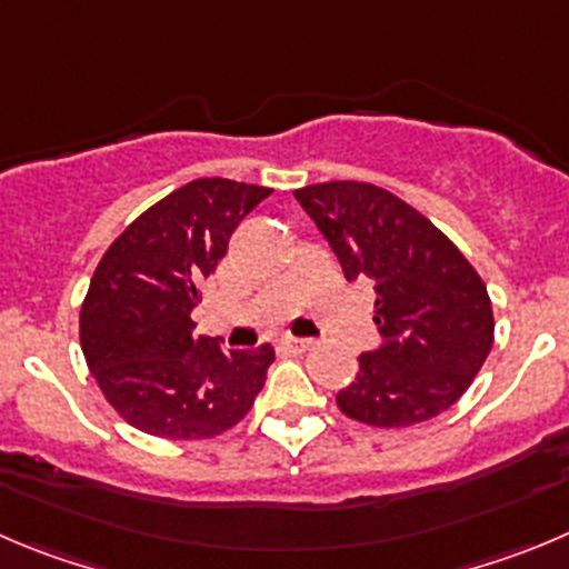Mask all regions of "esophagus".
Wrapping results in <instances>:
<instances>
[{
    "mask_svg": "<svg viewBox=\"0 0 569 569\" xmlns=\"http://www.w3.org/2000/svg\"><path fill=\"white\" fill-rule=\"evenodd\" d=\"M286 348H291L295 353H302V350H309L315 345V339H306V337H286L283 339Z\"/></svg>",
    "mask_w": 569,
    "mask_h": 569,
    "instance_id": "esophagus-1",
    "label": "esophagus"
}]
</instances>
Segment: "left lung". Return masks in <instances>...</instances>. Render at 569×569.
<instances>
[{
    "mask_svg": "<svg viewBox=\"0 0 569 569\" xmlns=\"http://www.w3.org/2000/svg\"><path fill=\"white\" fill-rule=\"evenodd\" d=\"M337 252L348 280L376 289L381 342L359 357V373L337 407L370 427L429 421L469 390L493 342L486 283L416 207L368 182L295 190Z\"/></svg>",
    "mask_w": 569,
    "mask_h": 569,
    "instance_id": "1",
    "label": "left lung"
}]
</instances>
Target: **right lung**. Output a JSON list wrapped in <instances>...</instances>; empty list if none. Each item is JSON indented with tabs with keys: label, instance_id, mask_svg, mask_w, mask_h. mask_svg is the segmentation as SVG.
Returning <instances> with one entry per match:
<instances>
[{
	"label": "right lung",
	"instance_id": "1",
	"mask_svg": "<svg viewBox=\"0 0 569 569\" xmlns=\"http://www.w3.org/2000/svg\"><path fill=\"white\" fill-rule=\"evenodd\" d=\"M269 193L196 179L148 207L100 258L81 309V348L106 401L131 427L199 440L236 427L252 407L274 348L224 350L196 337L190 311L232 232Z\"/></svg>",
	"mask_w": 569,
	"mask_h": 569
}]
</instances>
